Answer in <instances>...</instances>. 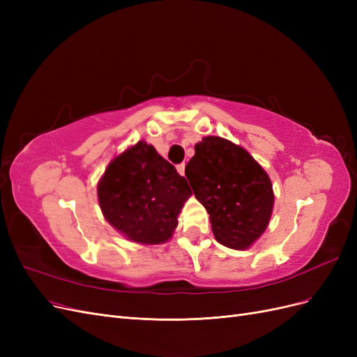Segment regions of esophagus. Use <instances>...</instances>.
Segmentation results:
<instances>
[{"instance_id":"34e87169","label":"esophagus","mask_w":357,"mask_h":357,"mask_svg":"<svg viewBox=\"0 0 357 357\" xmlns=\"http://www.w3.org/2000/svg\"><path fill=\"white\" fill-rule=\"evenodd\" d=\"M185 164H180V165H177V171H178V174L180 176H185Z\"/></svg>"}]
</instances>
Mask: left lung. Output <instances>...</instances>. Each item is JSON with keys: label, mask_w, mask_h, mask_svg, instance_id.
I'll return each instance as SVG.
<instances>
[{"label": "left lung", "mask_w": 357, "mask_h": 357, "mask_svg": "<svg viewBox=\"0 0 357 357\" xmlns=\"http://www.w3.org/2000/svg\"><path fill=\"white\" fill-rule=\"evenodd\" d=\"M185 174L222 245L245 250L265 232L274 208L273 183L245 149L222 137H204Z\"/></svg>", "instance_id": "obj_1"}]
</instances>
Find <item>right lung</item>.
Here are the masks:
<instances>
[{"label": "right lung", "instance_id": "obj_1", "mask_svg": "<svg viewBox=\"0 0 357 357\" xmlns=\"http://www.w3.org/2000/svg\"><path fill=\"white\" fill-rule=\"evenodd\" d=\"M190 195L186 178L143 139L114 156L98 181L105 220L126 240L143 245L171 238Z\"/></svg>", "mask_w": 357, "mask_h": 357}]
</instances>
